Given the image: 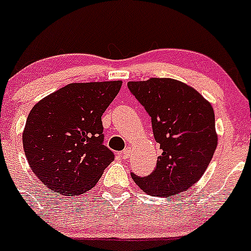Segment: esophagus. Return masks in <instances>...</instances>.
I'll return each mask as SVG.
<instances>
[{"label":"esophagus","instance_id":"34e87169","mask_svg":"<svg viewBox=\"0 0 251 251\" xmlns=\"http://www.w3.org/2000/svg\"><path fill=\"white\" fill-rule=\"evenodd\" d=\"M129 156H130V149H129V147H126V149H125L122 151V157L125 159H126V158H129Z\"/></svg>","mask_w":251,"mask_h":251}]
</instances>
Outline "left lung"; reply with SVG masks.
<instances>
[{"label":"left lung","instance_id":"obj_1","mask_svg":"<svg viewBox=\"0 0 251 251\" xmlns=\"http://www.w3.org/2000/svg\"><path fill=\"white\" fill-rule=\"evenodd\" d=\"M128 88L151 117L154 140L162 150L149 176L131 173V177L147 195L170 197L185 192L203 176L218 146L213 106L177 79L128 82Z\"/></svg>","mask_w":251,"mask_h":251}]
</instances>
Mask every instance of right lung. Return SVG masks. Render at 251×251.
<instances>
[{
    "label": "right lung",
    "mask_w": 251,
    "mask_h": 251,
    "mask_svg": "<svg viewBox=\"0 0 251 251\" xmlns=\"http://www.w3.org/2000/svg\"><path fill=\"white\" fill-rule=\"evenodd\" d=\"M122 81L70 83L31 108L23 131L33 174L51 192L84 195L113 161L102 141L101 116Z\"/></svg>",
    "instance_id": "1"
}]
</instances>
